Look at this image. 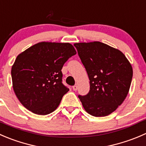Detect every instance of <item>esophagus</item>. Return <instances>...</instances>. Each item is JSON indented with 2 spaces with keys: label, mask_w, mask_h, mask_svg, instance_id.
I'll list each match as a JSON object with an SVG mask.
<instances>
[{
  "label": "esophagus",
  "mask_w": 146,
  "mask_h": 146,
  "mask_svg": "<svg viewBox=\"0 0 146 146\" xmlns=\"http://www.w3.org/2000/svg\"><path fill=\"white\" fill-rule=\"evenodd\" d=\"M73 90H75V91H76V90H78V86H76V85L73 86Z\"/></svg>",
  "instance_id": "esophagus-1"
}]
</instances>
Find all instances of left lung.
Masks as SVG:
<instances>
[{
    "label": "left lung",
    "mask_w": 146,
    "mask_h": 146,
    "mask_svg": "<svg viewBox=\"0 0 146 146\" xmlns=\"http://www.w3.org/2000/svg\"><path fill=\"white\" fill-rule=\"evenodd\" d=\"M89 80L90 90L78 98L87 113L103 117L115 111L128 95L133 68L118 49L98 41L75 43Z\"/></svg>",
    "instance_id": "obj_1"
}]
</instances>
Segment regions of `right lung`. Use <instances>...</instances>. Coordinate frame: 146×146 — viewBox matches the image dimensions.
Segmentation results:
<instances>
[{"label": "right lung", "mask_w": 146, "mask_h": 146, "mask_svg": "<svg viewBox=\"0 0 146 146\" xmlns=\"http://www.w3.org/2000/svg\"><path fill=\"white\" fill-rule=\"evenodd\" d=\"M76 54L68 43L41 42L17 56L11 68L13 88L21 104L38 115L58 108L69 88L63 84L61 69Z\"/></svg>", "instance_id": "obj_1"}]
</instances>
